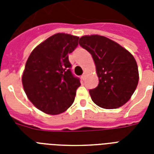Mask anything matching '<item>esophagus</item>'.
<instances>
[{
  "mask_svg": "<svg viewBox=\"0 0 154 154\" xmlns=\"http://www.w3.org/2000/svg\"><path fill=\"white\" fill-rule=\"evenodd\" d=\"M86 72H84V73H83V74H82V80H85V77H86Z\"/></svg>",
  "mask_w": 154,
  "mask_h": 154,
  "instance_id": "esophagus-1",
  "label": "esophagus"
}]
</instances>
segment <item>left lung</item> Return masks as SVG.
I'll return each mask as SVG.
<instances>
[{"label": "left lung", "mask_w": 154, "mask_h": 154, "mask_svg": "<svg viewBox=\"0 0 154 154\" xmlns=\"http://www.w3.org/2000/svg\"><path fill=\"white\" fill-rule=\"evenodd\" d=\"M79 45L91 53L96 65L99 84L89 90L93 101L107 109L125 105L138 84V68L134 56L117 42L100 35L83 36Z\"/></svg>", "instance_id": "1"}]
</instances>
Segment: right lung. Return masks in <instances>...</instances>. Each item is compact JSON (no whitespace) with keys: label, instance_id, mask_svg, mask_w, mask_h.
Returning a JSON list of instances; mask_svg holds the SVG:
<instances>
[{"label":"right lung","instance_id":"add662e5","mask_svg":"<svg viewBox=\"0 0 154 154\" xmlns=\"http://www.w3.org/2000/svg\"><path fill=\"white\" fill-rule=\"evenodd\" d=\"M79 37L56 33L30 53L22 75L28 98L47 114L65 112L74 101L79 78L72 75L69 53L78 45Z\"/></svg>","mask_w":154,"mask_h":154}]
</instances>
